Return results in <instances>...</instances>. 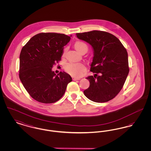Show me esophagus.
Returning a JSON list of instances; mask_svg holds the SVG:
<instances>
[{
	"label": "esophagus",
	"instance_id": "obj_1",
	"mask_svg": "<svg viewBox=\"0 0 151 151\" xmlns=\"http://www.w3.org/2000/svg\"><path fill=\"white\" fill-rule=\"evenodd\" d=\"M80 78H72V80H74V81H75V80H80Z\"/></svg>",
	"mask_w": 151,
	"mask_h": 151
}]
</instances>
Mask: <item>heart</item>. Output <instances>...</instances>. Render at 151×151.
<instances>
[{
    "label": "heart",
    "instance_id": "obj_1",
    "mask_svg": "<svg viewBox=\"0 0 151 151\" xmlns=\"http://www.w3.org/2000/svg\"><path fill=\"white\" fill-rule=\"evenodd\" d=\"M75 49L81 54L83 51L88 50V46L86 43L84 42L78 41L74 44ZM65 72L71 76L80 78L82 76L86 70L85 65L82 63H69L65 65Z\"/></svg>",
    "mask_w": 151,
    "mask_h": 151
}]
</instances>
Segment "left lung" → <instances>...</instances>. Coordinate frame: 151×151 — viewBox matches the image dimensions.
I'll return each instance as SVG.
<instances>
[{
	"label": "left lung",
	"instance_id": "left-lung-1",
	"mask_svg": "<svg viewBox=\"0 0 151 151\" xmlns=\"http://www.w3.org/2000/svg\"><path fill=\"white\" fill-rule=\"evenodd\" d=\"M76 35L94 50L91 71L95 74L86 78L90 86L84 93L96 102L112 100L121 91L129 72L126 49L118 38L106 32L93 30Z\"/></svg>",
	"mask_w": 151,
	"mask_h": 151
}]
</instances>
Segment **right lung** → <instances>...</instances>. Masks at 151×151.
<instances>
[{"mask_svg":"<svg viewBox=\"0 0 151 151\" xmlns=\"http://www.w3.org/2000/svg\"><path fill=\"white\" fill-rule=\"evenodd\" d=\"M70 39L64 34L41 33L32 37L22 48L19 78L34 100L51 104L65 94L72 78L65 72L56 75L52 68L61 60L64 46Z\"/></svg>","mask_w":151,"mask_h":151,"instance_id":"right-lung-1","label":"right lung"}]
</instances>
